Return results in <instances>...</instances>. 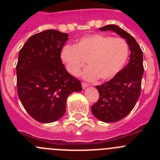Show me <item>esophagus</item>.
<instances>
[{
  "label": "esophagus",
  "instance_id": "34e87169",
  "mask_svg": "<svg viewBox=\"0 0 160 160\" xmlns=\"http://www.w3.org/2000/svg\"><path fill=\"white\" fill-rule=\"evenodd\" d=\"M82 87L83 89H86L87 87H89V84H87V83L82 82Z\"/></svg>",
  "mask_w": 160,
  "mask_h": 160
}]
</instances>
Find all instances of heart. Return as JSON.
Here are the masks:
<instances>
[{"instance_id": "heart-1", "label": "heart", "mask_w": 160, "mask_h": 160, "mask_svg": "<svg viewBox=\"0 0 160 160\" xmlns=\"http://www.w3.org/2000/svg\"><path fill=\"white\" fill-rule=\"evenodd\" d=\"M128 57L129 46L124 39L102 34L83 37L74 46H64L60 53L66 70L73 76L78 75L87 61L89 66L82 73L87 81L113 78L124 67Z\"/></svg>"}]
</instances>
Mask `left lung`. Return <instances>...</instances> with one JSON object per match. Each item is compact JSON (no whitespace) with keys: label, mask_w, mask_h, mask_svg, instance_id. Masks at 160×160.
<instances>
[{"label":"left lung","mask_w":160,"mask_h":160,"mask_svg":"<svg viewBox=\"0 0 160 160\" xmlns=\"http://www.w3.org/2000/svg\"><path fill=\"white\" fill-rule=\"evenodd\" d=\"M99 30L116 32L125 39L131 50L128 65L110 81L96 86L99 98L91 107V112L102 122H114L125 118L132 111L140 95L144 71L142 51L135 38L118 25H106Z\"/></svg>","instance_id":"8db88e82"}]
</instances>
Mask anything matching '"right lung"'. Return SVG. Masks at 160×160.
I'll return each mask as SVG.
<instances>
[{"label": "right lung", "mask_w": 160, "mask_h": 160, "mask_svg": "<svg viewBox=\"0 0 160 160\" xmlns=\"http://www.w3.org/2000/svg\"><path fill=\"white\" fill-rule=\"evenodd\" d=\"M68 37L55 29L44 30L31 36L19 51L18 97L25 111L38 122L60 119L69 95L82 90L81 82L66 71L60 58Z\"/></svg>", "instance_id": "obj_1"}]
</instances>
